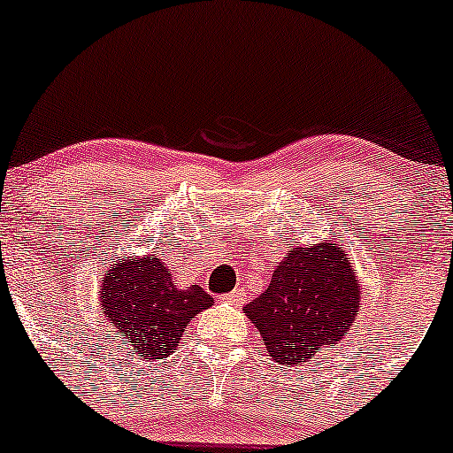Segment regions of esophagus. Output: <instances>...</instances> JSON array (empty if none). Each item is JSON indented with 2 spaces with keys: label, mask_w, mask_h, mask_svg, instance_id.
Masks as SVG:
<instances>
[{
  "label": "esophagus",
  "mask_w": 453,
  "mask_h": 453,
  "mask_svg": "<svg viewBox=\"0 0 453 453\" xmlns=\"http://www.w3.org/2000/svg\"><path fill=\"white\" fill-rule=\"evenodd\" d=\"M244 298H246L244 289H233L225 300H226V303H233V304H242V303H244Z\"/></svg>",
  "instance_id": "1"
}]
</instances>
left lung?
<instances>
[{
	"instance_id": "8db88e82",
	"label": "left lung",
	"mask_w": 453,
	"mask_h": 453,
	"mask_svg": "<svg viewBox=\"0 0 453 453\" xmlns=\"http://www.w3.org/2000/svg\"><path fill=\"white\" fill-rule=\"evenodd\" d=\"M361 285L343 246H291L259 298L244 313L279 365H300L337 343L358 315Z\"/></svg>"
}]
</instances>
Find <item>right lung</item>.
<instances>
[{"label":"right lung","instance_id":"1","mask_svg":"<svg viewBox=\"0 0 453 453\" xmlns=\"http://www.w3.org/2000/svg\"><path fill=\"white\" fill-rule=\"evenodd\" d=\"M211 303L203 287L174 283L168 267L155 255L114 261L99 291L111 333L140 358H166L181 342L189 319Z\"/></svg>","mask_w":453,"mask_h":453}]
</instances>
